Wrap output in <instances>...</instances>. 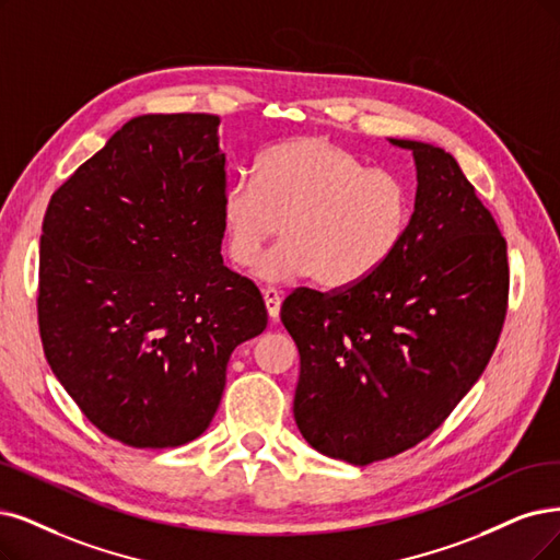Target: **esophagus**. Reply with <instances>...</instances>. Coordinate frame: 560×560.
I'll use <instances>...</instances> for the list:
<instances>
[{"label":"esophagus","mask_w":560,"mask_h":560,"mask_svg":"<svg viewBox=\"0 0 560 560\" xmlns=\"http://www.w3.org/2000/svg\"><path fill=\"white\" fill-rule=\"evenodd\" d=\"M262 300H265L269 318L279 320V312H281V291H277V288H265V291H262Z\"/></svg>","instance_id":"obj_1"}]
</instances>
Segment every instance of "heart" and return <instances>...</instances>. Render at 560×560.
Instances as JSON below:
<instances>
[{
    "label": "heart",
    "mask_w": 560,
    "mask_h": 560,
    "mask_svg": "<svg viewBox=\"0 0 560 560\" xmlns=\"http://www.w3.org/2000/svg\"><path fill=\"white\" fill-rule=\"evenodd\" d=\"M412 217L408 179L366 163L325 136L267 148L254 177H237L221 200L231 260L252 269L284 221L287 237L258 267L265 281L314 277L323 288H350L397 254Z\"/></svg>",
    "instance_id": "heart-1"
}]
</instances>
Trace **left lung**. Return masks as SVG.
Instances as JSON below:
<instances>
[{
    "instance_id": "1",
    "label": "left lung",
    "mask_w": 560,
    "mask_h": 560,
    "mask_svg": "<svg viewBox=\"0 0 560 560\" xmlns=\"http://www.w3.org/2000/svg\"><path fill=\"white\" fill-rule=\"evenodd\" d=\"M389 142L418 168L397 254L355 285L298 288L281 306L300 350L298 429L355 466L436 431L482 376L508 314V244L459 163L427 142Z\"/></svg>"
}]
</instances>
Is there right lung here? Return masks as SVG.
<instances>
[{"mask_svg": "<svg viewBox=\"0 0 560 560\" xmlns=\"http://www.w3.org/2000/svg\"><path fill=\"white\" fill-rule=\"evenodd\" d=\"M219 117L140 115L52 194L40 228L38 332L57 381L129 447L210 427L233 350L267 327L221 258Z\"/></svg>", "mask_w": 560, "mask_h": 560, "instance_id": "obj_1", "label": "right lung"}]
</instances>
